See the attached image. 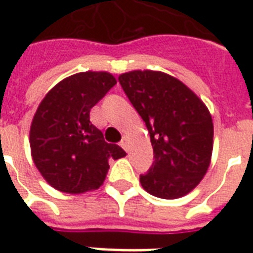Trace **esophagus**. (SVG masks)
I'll return each instance as SVG.
<instances>
[{"instance_id": "esophagus-1", "label": "esophagus", "mask_w": 253, "mask_h": 253, "mask_svg": "<svg viewBox=\"0 0 253 253\" xmlns=\"http://www.w3.org/2000/svg\"><path fill=\"white\" fill-rule=\"evenodd\" d=\"M120 146L123 147L125 151H128V137H125V136H124L123 140L120 141Z\"/></svg>"}]
</instances>
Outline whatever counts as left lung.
<instances>
[{
    "instance_id": "left-lung-1",
    "label": "left lung",
    "mask_w": 253,
    "mask_h": 253,
    "mask_svg": "<svg viewBox=\"0 0 253 253\" xmlns=\"http://www.w3.org/2000/svg\"><path fill=\"white\" fill-rule=\"evenodd\" d=\"M150 133L154 164L140 175L144 191L178 199L198 187L209 170L214 124L209 109L178 79L159 71H130L118 76Z\"/></svg>"
}]
</instances>
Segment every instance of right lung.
I'll return each mask as SVG.
<instances>
[{
	"label": "right lung",
	"mask_w": 253,
	"mask_h": 253,
	"mask_svg": "<svg viewBox=\"0 0 253 253\" xmlns=\"http://www.w3.org/2000/svg\"><path fill=\"white\" fill-rule=\"evenodd\" d=\"M117 83L109 72H80L61 80L39 103L30 128L34 164L51 187L79 195L98 189L109 159L126 152L109 144L89 121L91 109Z\"/></svg>",
	"instance_id": "add662e5"
}]
</instances>
